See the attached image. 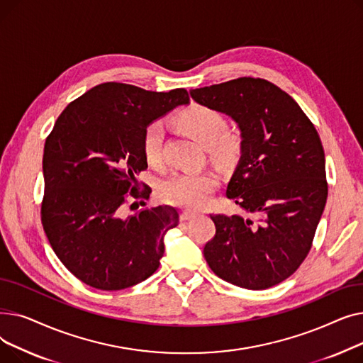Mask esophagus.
Masks as SVG:
<instances>
[{
    "label": "esophagus",
    "instance_id": "esophagus-1",
    "mask_svg": "<svg viewBox=\"0 0 363 363\" xmlns=\"http://www.w3.org/2000/svg\"><path fill=\"white\" fill-rule=\"evenodd\" d=\"M197 215H199V213L194 212V211H184V212L181 213V220H189V219L196 218Z\"/></svg>",
    "mask_w": 363,
    "mask_h": 363
}]
</instances>
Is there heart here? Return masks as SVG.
Masks as SVG:
<instances>
[{
	"label": "heart",
	"instance_id": "1",
	"mask_svg": "<svg viewBox=\"0 0 363 363\" xmlns=\"http://www.w3.org/2000/svg\"><path fill=\"white\" fill-rule=\"evenodd\" d=\"M175 122L188 137L207 147L216 160L226 163L238 155L240 135L226 129V121L218 110L203 104H191L177 114ZM163 135L164 130L160 122L150 123L143 132V155L152 166L162 160ZM216 185L218 178L212 172H178L159 185V196L169 204L200 208L211 199Z\"/></svg>",
	"mask_w": 363,
	"mask_h": 363
}]
</instances>
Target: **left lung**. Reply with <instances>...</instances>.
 Wrapping results in <instances>:
<instances>
[{
  "label": "left lung",
  "instance_id": "8db88e82",
  "mask_svg": "<svg viewBox=\"0 0 363 363\" xmlns=\"http://www.w3.org/2000/svg\"><path fill=\"white\" fill-rule=\"evenodd\" d=\"M189 94L238 125L241 157L226 196L257 218L211 215L216 234L204 245L206 262L238 287H274L306 259L327 203L320 138L300 106L269 81L238 78Z\"/></svg>",
  "mask_w": 363,
  "mask_h": 363
}]
</instances>
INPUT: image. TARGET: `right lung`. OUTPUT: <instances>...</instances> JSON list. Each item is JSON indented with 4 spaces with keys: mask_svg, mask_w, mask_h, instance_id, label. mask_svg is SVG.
<instances>
[{
    "mask_svg": "<svg viewBox=\"0 0 363 363\" xmlns=\"http://www.w3.org/2000/svg\"><path fill=\"white\" fill-rule=\"evenodd\" d=\"M188 103L184 88L156 92L106 82L72 101L55 121L44 147L41 220L57 257L89 287L123 290L157 271L178 211L144 207L123 216V206L126 194L148 199L151 193H140L137 181L147 169L144 129Z\"/></svg>",
    "mask_w": 363,
    "mask_h": 363,
    "instance_id": "1",
    "label": "right lung"
}]
</instances>
